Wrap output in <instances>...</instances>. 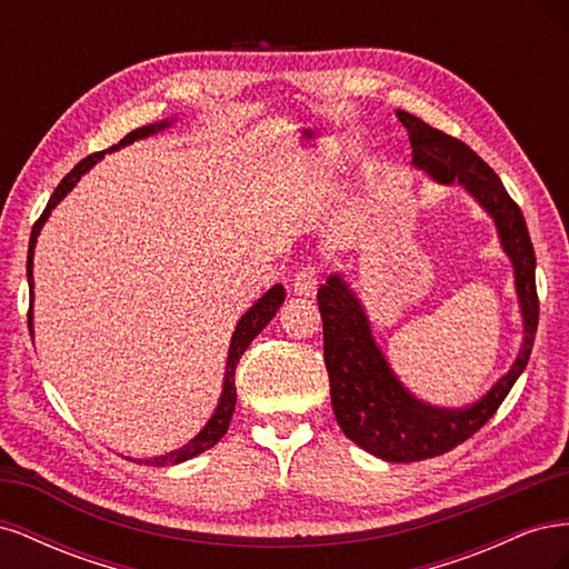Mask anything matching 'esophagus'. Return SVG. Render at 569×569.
I'll return each mask as SVG.
<instances>
[{"label":"esophagus","instance_id":"obj_1","mask_svg":"<svg viewBox=\"0 0 569 569\" xmlns=\"http://www.w3.org/2000/svg\"><path fill=\"white\" fill-rule=\"evenodd\" d=\"M291 289L297 297H313L318 289V268L316 266H301L295 278H291Z\"/></svg>","mask_w":569,"mask_h":569}]
</instances>
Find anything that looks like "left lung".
<instances>
[{
  "label": "left lung",
  "mask_w": 569,
  "mask_h": 569,
  "mask_svg": "<svg viewBox=\"0 0 569 569\" xmlns=\"http://www.w3.org/2000/svg\"><path fill=\"white\" fill-rule=\"evenodd\" d=\"M412 147V163L439 182H460L493 216L501 242L515 266V284L525 316V343L518 360L470 408H432L408 393L396 380L385 356L375 347L363 308L337 274L320 284L318 308L322 316L325 366L330 375V396L341 432L360 449L389 460L416 462L441 456L468 441L493 418L512 385L529 363L533 335L539 327L537 256L520 206L485 159L422 118L396 111Z\"/></svg>",
  "instance_id": "obj_1"
}]
</instances>
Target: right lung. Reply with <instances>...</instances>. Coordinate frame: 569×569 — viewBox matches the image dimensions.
I'll return each mask as SVG.
<instances>
[{"mask_svg":"<svg viewBox=\"0 0 569 569\" xmlns=\"http://www.w3.org/2000/svg\"><path fill=\"white\" fill-rule=\"evenodd\" d=\"M168 123H153V126H144V128H137L132 132H128L123 140H120L116 147H109L107 151H113V149H120L126 147L134 140H142V137H149L153 132H159L161 128H166ZM101 157H104V151H97V153H90L88 159H82L71 173H68L59 187L54 189V194L49 197V203L47 209L42 211V216L36 220V226H32V232H30V247H28V284L32 289V253H36V242H38V234L42 230V222L47 220V216L51 213V209L71 192V187L80 180V176L88 170L92 163H97ZM32 295V291H30ZM284 301V287L282 284H274L272 289H268L266 295L258 299L251 311L247 316H242V320H239L237 330H234V337H232V343H230V356H228V370H226V387H222V396H220V403L216 408V416L209 420V425H206L201 432L189 441L187 446H182V449L168 453L163 458H153V460H134V462H144V465H151V468H161V465H178V462H184L189 458H194L203 451H209L211 446H216L222 437H226L228 427H230V420H232V412H234V403H237V387H234V370H237V363L239 358H242V353L247 351L249 343L253 341V337L263 330V327L270 322V318L274 316V311H278L280 303ZM28 330L32 335V303L28 308ZM132 460V458H130Z\"/></svg>","mask_w":569,"mask_h":569,"instance_id":"add662e5","label":"right lung"}]
</instances>
